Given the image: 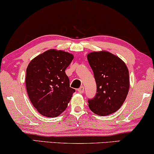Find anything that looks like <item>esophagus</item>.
<instances>
[{
	"label": "esophagus",
	"instance_id": "obj_1",
	"mask_svg": "<svg viewBox=\"0 0 154 154\" xmlns=\"http://www.w3.org/2000/svg\"><path fill=\"white\" fill-rule=\"evenodd\" d=\"M78 92H79V93H83V92H84V87H83V86H81V88H79V89H78Z\"/></svg>",
	"mask_w": 154,
	"mask_h": 154
}]
</instances>
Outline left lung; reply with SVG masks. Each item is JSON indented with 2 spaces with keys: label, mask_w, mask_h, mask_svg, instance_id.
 <instances>
[{
  "label": "left lung",
  "mask_w": 154,
  "mask_h": 154,
  "mask_svg": "<svg viewBox=\"0 0 154 154\" xmlns=\"http://www.w3.org/2000/svg\"><path fill=\"white\" fill-rule=\"evenodd\" d=\"M97 83V93L88 100L92 112L104 116L116 112L125 102L130 88L129 71L125 62L107 51L87 56Z\"/></svg>",
  "instance_id": "obj_1"
}]
</instances>
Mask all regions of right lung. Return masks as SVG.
<instances>
[{
  "mask_svg": "<svg viewBox=\"0 0 154 154\" xmlns=\"http://www.w3.org/2000/svg\"><path fill=\"white\" fill-rule=\"evenodd\" d=\"M73 59L72 54L51 49L35 57L27 66V94L33 106L44 116H60L75 92L69 87L65 73Z\"/></svg>",
  "mask_w": 154,
  "mask_h": 154,
  "instance_id": "obj_1",
  "label": "right lung"
}]
</instances>
